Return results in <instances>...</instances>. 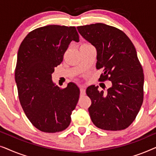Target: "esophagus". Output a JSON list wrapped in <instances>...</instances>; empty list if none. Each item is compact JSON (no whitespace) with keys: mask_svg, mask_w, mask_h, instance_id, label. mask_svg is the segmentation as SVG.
<instances>
[{"mask_svg":"<svg viewBox=\"0 0 156 156\" xmlns=\"http://www.w3.org/2000/svg\"><path fill=\"white\" fill-rule=\"evenodd\" d=\"M80 94L81 95L84 96L86 94V91H85V88L83 86H80Z\"/></svg>","mask_w":156,"mask_h":156,"instance_id":"1","label":"esophagus"}]
</instances>
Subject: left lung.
I'll use <instances>...</instances> for the list:
<instances>
[{
    "instance_id": "left-lung-1",
    "label": "left lung",
    "mask_w": 156,
    "mask_h": 156,
    "mask_svg": "<svg viewBox=\"0 0 156 156\" xmlns=\"http://www.w3.org/2000/svg\"><path fill=\"white\" fill-rule=\"evenodd\" d=\"M76 28L97 49V69H104L99 80L112 83L106 92L99 91L94 85L87 89L91 100V121L106 131L126 129L135 120L144 101V74L135 47L123 31L104 23Z\"/></svg>"
}]
</instances>
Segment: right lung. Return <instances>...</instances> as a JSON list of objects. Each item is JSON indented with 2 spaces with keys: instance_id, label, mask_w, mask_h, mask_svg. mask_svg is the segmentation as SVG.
<instances>
[{
  "instance_id": "1",
  "label": "right lung",
  "mask_w": 156,
  "mask_h": 156,
  "mask_svg": "<svg viewBox=\"0 0 156 156\" xmlns=\"http://www.w3.org/2000/svg\"><path fill=\"white\" fill-rule=\"evenodd\" d=\"M72 40L80 41L75 27L47 25L29 33L18 52L15 80L21 106L32 124L46 133L69 126L80 97L74 83L60 89L52 80Z\"/></svg>"
}]
</instances>
